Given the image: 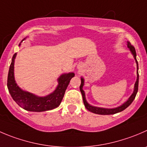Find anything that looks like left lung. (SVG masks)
<instances>
[{"label":"left lung","mask_w":147,"mask_h":147,"mask_svg":"<svg viewBox=\"0 0 147 147\" xmlns=\"http://www.w3.org/2000/svg\"><path fill=\"white\" fill-rule=\"evenodd\" d=\"M127 47L129 49L130 52H131V54L133 55L135 61H136V66H137V78H136V81L135 82L134 85V89L133 93L131 94L130 97L129 98V99L126 101L125 102H123L122 105H119V106L116 107V108H100V107H96L93 106V105H91L90 104L88 103L86 100V98H85V93L84 92V90H82L84 85V82H85V80L83 78H81V84L80 86V92L82 93V99H83V102L85 107L89 111L92 112L93 113H96V114H100V115H111V114H115V113H119V112L122 111L123 110L126 109L127 107H129V105L131 104V102H133L134 100L135 97H136V93L138 92V86H139V72H138V69H139V67H138V62L136 60V50H135L134 47L132 46L130 44V42H127Z\"/></svg>","instance_id":"8db88e82"}]
</instances>
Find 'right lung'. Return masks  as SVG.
I'll return each mask as SVG.
<instances>
[{
	"label": "right lung",
	"mask_w": 147,
	"mask_h": 147,
	"mask_svg": "<svg viewBox=\"0 0 147 147\" xmlns=\"http://www.w3.org/2000/svg\"><path fill=\"white\" fill-rule=\"evenodd\" d=\"M21 43L19 44V46ZM16 53L13 56L8 75L7 86L13 100L26 111L32 112H42L56 108L60 105L65 90L70 80L75 76L74 72L61 75L57 79L56 89L46 96H38L35 94L24 90L18 87L14 77V62Z\"/></svg>",
	"instance_id": "add662e5"
}]
</instances>
